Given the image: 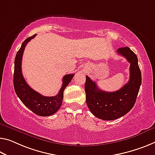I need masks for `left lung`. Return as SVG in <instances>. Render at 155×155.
<instances>
[{"label":"left lung","mask_w":155,"mask_h":155,"mask_svg":"<svg viewBox=\"0 0 155 155\" xmlns=\"http://www.w3.org/2000/svg\"><path fill=\"white\" fill-rule=\"evenodd\" d=\"M117 53L130 63V80L118 91L107 92L97 87L96 83L86 76V101L91 112L104 120L122 117L132 109L141 84V73L136 54L128 47L118 48Z\"/></svg>","instance_id":"8db88e82"}]
</instances>
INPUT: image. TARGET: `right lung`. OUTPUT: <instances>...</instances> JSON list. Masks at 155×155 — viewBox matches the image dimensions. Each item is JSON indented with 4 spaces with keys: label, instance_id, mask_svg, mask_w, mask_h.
<instances>
[{
    "label": "right lung",
    "instance_id": "obj_1",
    "mask_svg": "<svg viewBox=\"0 0 155 155\" xmlns=\"http://www.w3.org/2000/svg\"><path fill=\"white\" fill-rule=\"evenodd\" d=\"M36 35H34L32 37L27 38L23 42L21 48L16 53L14 60V87L16 95L21 102L32 112L41 116H49L59 110L62 103L64 89L73 79L74 74H68L64 76L62 86L58 94L55 96H44L28 86L22 74L21 61L26 45Z\"/></svg>",
    "mask_w": 155,
    "mask_h": 155
}]
</instances>
